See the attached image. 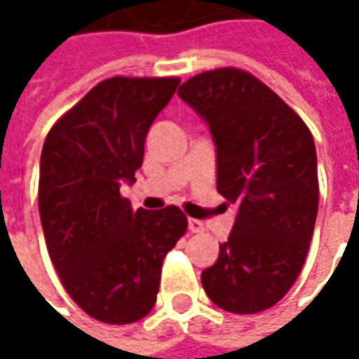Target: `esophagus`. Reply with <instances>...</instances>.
Returning <instances> with one entry per match:
<instances>
[{"instance_id": "1", "label": "esophagus", "mask_w": 359, "mask_h": 359, "mask_svg": "<svg viewBox=\"0 0 359 359\" xmlns=\"http://www.w3.org/2000/svg\"><path fill=\"white\" fill-rule=\"evenodd\" d=\"M187 228H189L191 233H201V231L205 229V226L201 224L200 219H194V217H191V219H187Z\"/></svg>"}]
</instances>
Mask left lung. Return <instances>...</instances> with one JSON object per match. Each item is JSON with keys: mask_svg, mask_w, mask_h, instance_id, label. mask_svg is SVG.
I'll return each mask as SVG.
<instances>
[{"mask_svg": "<svg viewBox=\"0 0 359 359\" xmlns=\"http://www.w3.org/2000/svg\"><path fill=\"white\" fill-rule=\"evenodd\" d=\"M177 95L212 131L217 191L238 205L201 285L217 308L257 313L278 304L304 268L318 215V158L304 119L252 74H198Z\"/></svg>", "mask_w": 359, "mask_h": 359, "instance_id": "obj_1", "label": "left lung"}]
</instances>
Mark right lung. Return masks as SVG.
I'll list each match as a JSON object with an SVG mask.
<instances>
[{"mask_svg":"<svg viewBox=\"0 0 359 359\" xmlns=\"http://www.w3.org/2000/svg\"><path fill=\"white\" fill-rule=\"evenodd\" d=\"M177 77H109L53 123L39 161V217L65 292L104 324H131L156 306L165 254L187 229L175 205L131 210L149 126Z\"/></svg>","mask_w":359,"mask_h":359,"instance_id":"1","label":"right lung"}]
</instances>
